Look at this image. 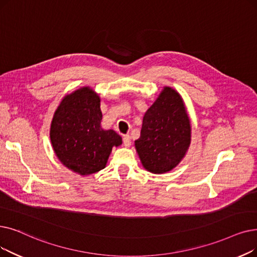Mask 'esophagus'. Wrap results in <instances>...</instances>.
<instances>
[{"label": "esophagus", "mask_w": 257, "mask_h": 257, "mask_svg": "<svg viewBox=\"0 0 257 257\" xmlns=\"http://www.w3.org/2000/svg\"><path fill=\"white\" fill-rule=\"evenodd\" d=\"M122 142H124V146L125 147H130L131 145V138L130 136H124V139H122Z\"/></svg>", "instance_id": "esophagus-1"}]
</instances>
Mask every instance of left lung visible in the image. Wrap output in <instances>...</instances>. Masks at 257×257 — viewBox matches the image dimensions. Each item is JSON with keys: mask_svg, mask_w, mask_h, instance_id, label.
<instances>
[{"mask_svg": "<svg viewBox=\"0 0 257 257\" xmlns=\"http://www.w3.org/2000/svg\"><path fill=\"white\" fill-rule=\"evenodd\" d=\"M191 122L182 95L164 87L143 118L135 146L143 167L154 174L169 172L190 147Z\"/></svg>", "mask_w": 257, "mask_h": 257, "instance_id": "8db88e82", "label": "left lung"}]
</instances>
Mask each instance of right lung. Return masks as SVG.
I'll use <instances>...</instances> for the list:
<instances>
[{
  "label": "right lung",
  "instance_id": "right-lung-1",
  "mask_svg": "<svg viewBox=\"0 0 257 257\" xmlns=\"http://www.w3.org/2000/svg\"><path fill=\"white\" fill-rule=\"evenodd\" d=\"M101 98L90 87H82L63 97L50 125V142L59 161L80 175H90L104 169L113 147L121 138L105 130Z\"/></svg>",
  "mask_w": 257,
  "mask_h": 257
}]
</instances>
